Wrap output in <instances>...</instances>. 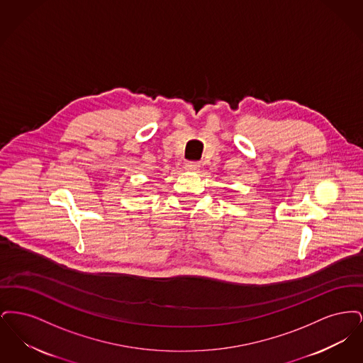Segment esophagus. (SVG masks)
I'll list each match as a JSON object with an SVG mask.
<instances>
[{
	"label": "esophagus",
	"instance_id": "obj_1",
	"mask_svg": "<svg viewBox=\"0 0 363 363\" xmlns=\"http://www.w3.org/2000/svg\"><path fill=\"white\" fill-rule=\"evenodd\" d=\"M185 169L189 172H197L200 169V163L199 162H188L185 164Z\"/></svg>",
	"mask_w": 363,
	"mask_h": 363
}]
</instances>
